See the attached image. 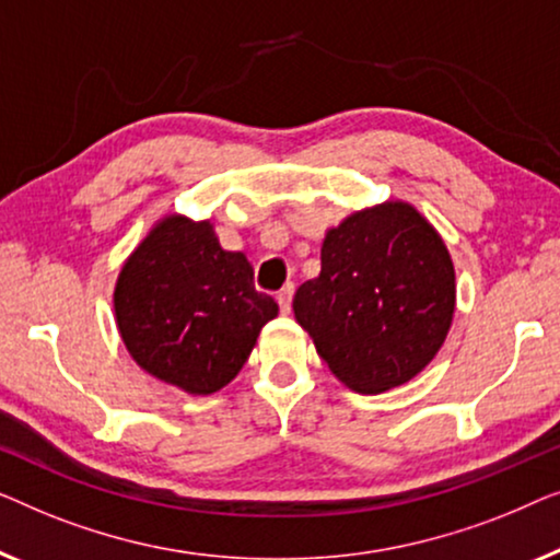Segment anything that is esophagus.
Masks as SVG:
<instances>
[{
    "instance_id": "34e87169",
    "label": "esophagus",
    "mask_w": 560,
    "mask_h": 560,
    "mask_svg": "<svg viewBox=\"0 0 560 560\" xmlns=\"http://www.w3.org/2000/svg\"><path fill=\"white\" fill-rule=\"evenodd\" d=\"M291 296H294V283H287V287L279 289L277 302H279V310L283 314H289V310H291Z\"/></svg>"
}]
</instances>
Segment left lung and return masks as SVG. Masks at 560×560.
Wrapping results in <instances>:
<instances>
[{"mask_svg":"<svg viewBox=\"0 0 560 560\" xmlns=\"http://www.w3.org/2000/svg\"><path fill=\"white\" fill-rule=\"evenodd\" d=\"M291 306L337 381L385 393L419 375L444 345L454 261L411 202L385 200L327 228L319 277L296 289Z\"/></svg>","mask_w":560,"mask_h":560,"instance_id":"obj_1","label":"left lung"}]
</instances>
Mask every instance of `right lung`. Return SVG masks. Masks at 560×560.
<instances>
[{"label":"right lung","instance_id":"1","mask_svg":"<svg viewBox=\"0 0 560 560\" xmlns=\"http://www.w3.org/2000/svg\"><path fill=\"white\" fill-rule=\"evenodd\" d=\"M279 304L254 287L246 254L220 246L210 218L167 212L121 264L114 317L129 355L187 396L225 388Z\"/></svg>","mask_w":560,"mask_h":560}]
</instances>
